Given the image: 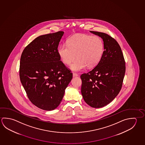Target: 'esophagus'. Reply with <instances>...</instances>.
<instances>
[{"mask_svg": "<svg viewBox=\"0 0 145 145\" xmlns=\"http://www.w3.org/2000/svg\"><path fill=\"white\" fill-rule=\"evenodd\" d=\"M78 76V75L77 74L75 73H73V77H77V76Z\"/></svg>", "mask_w": 145, "mask_h": 145, "instance_id": "obj_1", "label": "esophagus"}]
</instances>
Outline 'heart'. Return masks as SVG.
<instances>
[{
    "label": "heart",
    "mask_w": 145,
    "mask_h": 145,
    "mask_svg": "<svg viewBox=\"0 0 145 145\" xmlns=\"http://www.w3.org/2000/svg\"><path fill=\"white\" fill-rule=\"evenodd\" d=\"M104 51L103 42L98 36L77 34L69 39L67 44L60 45L58 54L61 61L70 65L76 57L70 69L80 71L88 68H93L99 63Z\"/></svg>",
    "instance_id": "1"
}]
</instances>
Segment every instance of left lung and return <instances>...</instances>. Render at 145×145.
Wrapping results in <instances>:
<instances>
[{"instance_id": "obj_1", "label": "left lung", "mask_w": 145, "mask_h": 145, "mask_svg": "<svg viewBox=\"0 0 145 145\" xmlns=\"http://www.w3.org/2000/svg\"><path fill=\"white\" fill-rule=\"evenodd\" d=\"M101 37L104 51L96 66L80 76L81 91L90 106L100 108L109 104L119 93L125 73V62L117 41L106 33L90 31Z\"/></svg>"}]
</instances>
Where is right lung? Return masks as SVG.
<instances>
[{
    "label": "right lung",
    "mask_w": 145,
    "mask_h": 145,
    "mask_svg": "<svg viewBox=\"0 0 145 145\" xmlns=\"http://www.w3.org/2000/svg\"><path fill=\"white\" fill-rule=\"evenodd\" d=\"M64 31L39 36L21 54L19 75L31 102L45 110L61 103L72 73L60 61L58 46Z\"/></svg>",
    "instance_id": "1"
}]
</instances>
